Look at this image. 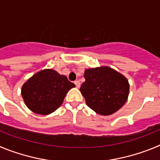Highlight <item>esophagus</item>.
Instances as JSON below:
<instances>
[{
	"instance_id": "1",
	"label": "esophagus",
	"mask_w": 160,
	"mask_h": 160,
	"mask_svg": "<svg viewBox=\"0 0 160 160\" xmlns=\"http://www.w3.org/2000/svg\"><path fill=\"white\" fill-rule=\"evenodd\" d=\"M74 84H75V86H76V87H77V88H79V87H80V82L79 81H75L74 82Z\"/></svg>"
}]
</instances>
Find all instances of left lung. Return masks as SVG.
Returning <instances> with one entry per match:
<instances>
[{
    "label": "left lung",
    "instance_id": "8db88e82",
    "mask_svg": "<svg viewBox=\"0 0 160 160\" xmlns=\"http://www.w3.org/2000/svg\"><path fill=\"white\" fill-rule=\"evenodd\" d=\"M80 88L87 105L101 115H111L124 105L130 85L122 73L109 66L87 69Z\"/></svg>",
    "mask_w": 160,
    "mask_h": 160
}]
</instances>
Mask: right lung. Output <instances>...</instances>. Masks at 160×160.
Segmentation results:
<instances>
[{
    "label": "right lung",
    "mask_w": 160,
    "mask_h": 160,
    "mask_svg": "<svg viewBox=\"0 0 160 160\" xmlns=\"http://www.w3.org/2000/svg\"><path fill=\"white\" fill-rule=\"evenodd\" d=\"M75 85L66 76L53 69H45L29 78L22 87V96L26 107L32 112L47 115L63 102L66 94Z\"/></svg>",
    "instance_id": "1"
}]
</instances>
